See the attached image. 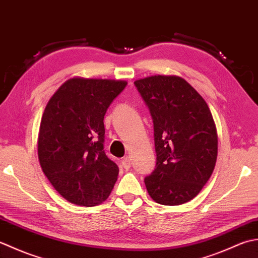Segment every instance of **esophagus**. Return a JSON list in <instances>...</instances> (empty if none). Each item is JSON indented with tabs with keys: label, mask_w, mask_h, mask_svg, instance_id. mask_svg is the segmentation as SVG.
Listing matches in <instances>:
<instances>
[{
	"label": "esophagus",
	"mask_w": 258,
	"mask_h": 258,
	"mask_svg": "<svg viewBox=\"0 0 258 258\" xmlns=\"http://www.w3.org/2000/svg\"><path fill=\"white\" fill-rule=\"evenodd\" d=\"M121 165H122V167L124 168L125 170H128L129 168L131 167V160L128 158V157H125V158H123L121 160Z\"/></svg>",
	"instance_id": "34e87169"
}]
</instances>
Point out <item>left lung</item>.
<instances>
[{
    "label": "left lung",
    "instance_id": "obj_1",
    "mask_svg": "<svg viewBox=\"0 0 258 258\" xmlns=\"http://www.w3.org/2000/svg\"><path fill=\"white\" fill-rule=\"evenodd\" d=\"M154 122L155 170L145 178L150 197L166 206L195 198L217 159V130L203 97L176 76L135 81Z\"/></svg>",
    "mask_w": 258,
    "mask_h": 258
}]
</instances>
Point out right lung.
<instances>
[{
  "instance_id": "add662e5",
  "label": "right lung",
  "mask_w": 258,
  "mask_h": 258,
  "mask_svg": "<svg viewBox=\"0 0 258 258\" xmlns=\"http://www.w3.org/2000/svg\"><path fill=\"white\" fill-rule=\"evenodd\" d=\"M125 81L72 78L57 89L42 115L40 165L60 195L92 207L109 197L119 168L103 150L107 109Z\"/></svg>"
}]
</instances>
